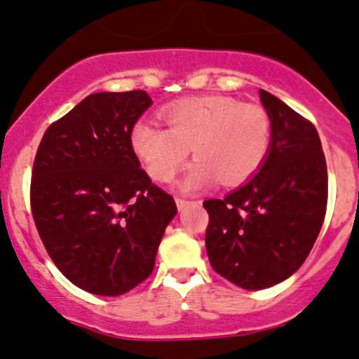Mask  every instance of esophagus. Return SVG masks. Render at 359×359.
<instances>
[{
    "label": "esophagus",
    "instance_id": "34e87169",
    "mask_svg": "<svg viewBox=\"0 0 359 359\" xmlns=\"http://www.w3.org/2000/svg\"><path fill=\"white\" fill-rule=\"evenodd\" d=\"M175 203H177V208H179V209H184V208H187L189 204H191V201H187V199H180V197H177Z\"/></svg>",
    "mask_w": 359,
    "mask_h": 359
}]
</instances>
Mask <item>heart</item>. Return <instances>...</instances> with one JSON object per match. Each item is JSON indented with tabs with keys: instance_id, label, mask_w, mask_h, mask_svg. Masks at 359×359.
<instances>
[{
	"instance_id": "heart-1",
	"label": "heart",
	"mask_w": 359,
	"mask_h": 359,
	"mask_svg": "<svg viewBox=\"0 0 359 359\" xmlns=\"http://www.w3.org/2000/svg\"><path fill=\"white\" fill-rule=\"evenodd\" d=\"M167 128L138 121L131 130V148L145 170L158 182H170L191 148L197 158L182 187L199 191L219 179L238 185L258 172L271 142L266 111L222 96L182 100L160 111Z\"/></svg>"
}]
</instances>
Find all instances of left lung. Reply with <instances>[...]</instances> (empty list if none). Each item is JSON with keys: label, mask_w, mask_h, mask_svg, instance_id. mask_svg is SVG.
I'll return each mask as SVG.
<instances>
[{"label": "left lung", "mask_w": 359, "mask_h": 359, "mask_svg": "<svg viewBox=\"0 0 359 359\" xmlns=\"http://www.w3.org/2000/svg\"><path fill=\"white\" fill-rule=\"evenodd\" d=\"M271 142L257 175L224 199L204 201L214 271L246 290L294 275L311 253L327 208V167L316 126L259 89Z\"/></svg>", "instance_id": "obj_1"}]
</instances>
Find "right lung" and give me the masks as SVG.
<instances>
[{
  "instance_id": "1",
  "label": "right lung",
  "mask_w": 359,
  "mask_h": 359,
  "mask_svg": "<svg viewBox=\"0 0 359 359\" xmlns=\"http://www.w3.org/2000/svg\"><path fill=\"white\" fill-rule=\"evenodd\" d=\"M145 90L94 93L45 131L30 205L48 257L76 287L116 297L150 277L174 197L140 168L131 130Z\"/></svg>"
}]
</instances>
